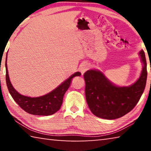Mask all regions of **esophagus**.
<instances>
[{"instance_id":"obj_1","label":"esophagus","mask_w":151,"mask_h":151,"mask_svg":"<svg viewBox=\"0 0 151 151\" xmlns=\"http://www.w3.org/2000/svg\"><path fill=\"white\" fill-rule=\"evenodd\" d=\"M89 68V65L88 63H84L80 67V70L82 74L85 73L86 70L88 69Z\"/></svg>"}]
</instances>
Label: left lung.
<instances>
[{
  "label": "left lung",
  "instance_id": "left-lung-1",
  "mask_svg": "<svg viewBox=\"0 0 151 151\" xmlns=\"http://www.w3.org/2000/svg\"><path fill=\"white\" fill-rule=\"evenodd\" d=\"M139 55L142 69L139 79L130 86H116L96 69L88 70L84 74L86 100L94 115L109 120L119 119L136 106L144 92L147 78V60L143 50Z\"/></svg>",
  "mask_w": 151,
  "mask_h": 151
}]
</instances>
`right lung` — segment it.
<instances>
[{
  "instance_id": "add662e5",
  "label": "right lung",
  "mask_w": 151,
  "mask_h": 151,
  "mask_svg": "<svg viewBox=\"0 0 151 151\" xmlns=\"http://www.w3.org/2000/svg\"><path fill=\"white\" fill-rule=\"evenodd\" d=\"M7 54L5 62L6 66V82L9 91L12 99L24 111L34 115L48 116L55 114L60 109L63 96L70 85L72 78L81 76V73L76 72L57 86L54 90L45 95L39 97H30L20 94L15 90L10 81L7 69Z\"/></svg>"
}]
</instances>
